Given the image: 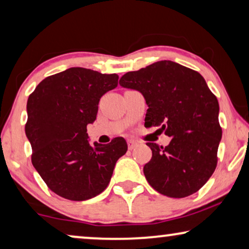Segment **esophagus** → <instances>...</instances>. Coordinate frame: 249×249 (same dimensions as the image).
<instances>
[{
  "label": "esophagus",
  "mask_w": 249,
  "mask_h": 249,
  "mask_svg": "<svg viewBox=\"0 0 249 249\" xmlns=\"http://www.w3.org/2000/svg\"><path fill=\"white\" fill-rule=\"evenodd\" d=\"M127 142H128V148L129 149H134L136 146L138 145V142H135V141H132V139H128Z\"/></svg>",
  "instance_id": "1"
}]
</instances>
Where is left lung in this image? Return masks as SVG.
Wrapping results in <instances>:
<instances>
[{
  "instance_id": "8db88e82",
  "label": "left lung",
  "mask_w": 249,
  "mask_h": 249,
  "mask_svg": "<svg viewBox=\"0 0 249 249\" xmlns=\"http://www.w3.org/2000/svg\"><path fill=\"white\" fill-rule=\"evenodd\" d=\"M121 87L142 94L145 125L161 127L171 142H147L152 159L144 165L149 185L162 195L182 198L198 192L213 175L222 137L219 102L197 71L173 61L158 62L121 77Z\"/></svg>"
}]
</instances>
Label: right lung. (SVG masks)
Listing matches in <instances>:
<instances>
[{
	"label": "right lung",
	"instance_id": "right-lung-1",
	"mask_svg": "<svg viewBox=\"0 0 249 249\" xmlns=\"http://www.w3.org/2000/svg\"><path fill=\"white\" fill-rule=\"evenodd\" d=\"M117 73L70 68L40 81L27 102L26 136L32 163L47 187L63 198L86 200L107 188L128 146L122 137L102 145L88 141L98 102L118 86Z\"/></svg>",
	"mask_w": 249,
	"mask_h": 249
}]
</instances>
